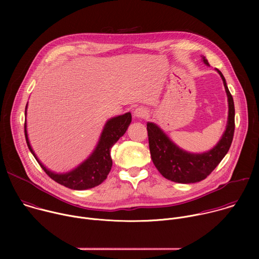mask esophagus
Returning a JSON list of instances; mask_svg holds the SVG:
<instances>
[{
  "mask_svg": "<svg viewBox=\"0 0 259 259\" xmlns=\"http://www.w3.org/2000/svg\"><path fill=\"white\" fill-rule=\"evenodd\" d=\"M147 115H149V110H147L145 107L139 106V107H137V108L134 109V116H135L136 118L142 119V118L147 117Z\"/></svg>",
  "mask_w": 259,
  "mask_h": 259,
  "instance_id": "obj_1",
  "label": "esophagus"
}]
</instances>
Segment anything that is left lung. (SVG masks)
<instances>
[{"label":"left lung","mask_w":259,"mask_h":259,"mask_svg":"<svg viewBox=\"0 0 259 259\" xmlns=\"http://www.w3.org/2000/svg\"><path fill=\"white\" fill-rule=\"evenodd\" d=\"M205 64L208 60L203 56ZM217 72L224 81L229 101L227 129L212 150L203 154H191L181 150L154 123H147V135L152 160L158 171L167 179L178 183H194L205 179L228 154L235 132V105L226 79L220 70Z\"/></svg>","instance_id":"1"}]
</instances>
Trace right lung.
Instances as JSON below:
<instances>
[{"label":"right lung","instance_id":"add662e5","mask_svg":"<svg viewBox=\"0 0 259 259\" xmlns=\"http://www.w3.org/2000/svg\"><path fill=\"white\" fill-rule=\"evenodd\" d=\"M26 107L27 104L25 106V116ZM131 119L132 117L130 113L109 119L104 125L99 141L90 157L77 168L62 174H57L48 170L36 158L28 141L26 120L24 122V135L30 153L50 178L68 189L82 191L97 187L106 179L113 165L112 157H110V149L119 140V138L125 134L128 126L131 123Z\"/></svg>","mask_w":259,"mask_h":259}]
</instances>
